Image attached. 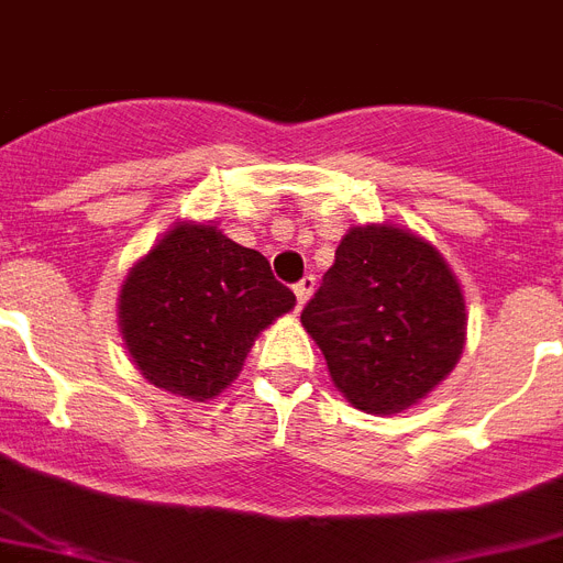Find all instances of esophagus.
<instances>
[{"mask_svg": "<svg viewBox=\"0 0 563 563\" xmlns=\"http://www.w3.org/2000/svg\"><path fill=\"white\" fill-rule=\"evenodd\" d=\"M313 287H316V278L313 276L299 278V282L292 285V292H296V301H299V308H301V305H305V301L310 299V292H313Z\"/></svg>", "mask_w": 563, "mask_h": 563, "instance_id": "obj_1", "label": "esophagus"}]
</instances>
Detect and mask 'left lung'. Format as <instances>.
<instances>
[{"instance_id":"1","label":"left lung","mask_w":563,"mask_h":563,"mask_svg":"<svg viewBox=\"0 0 563 563\" xmlns=\"http://www.w3.org/2000/svg\"><path fill=\"white\" fill-rule=\"evenodd\" d=\"M301 324L339 391L362 411L394 415L457 365L466 301L431 244L397 227H354Z\"/></svg>"}]
</instances>
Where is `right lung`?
I'll return each mask as SVG.
<instances>
[{
	"mask_svg": "<svg viewBox=\"0 0 563 563\" xmlns=\"http://www.w3.org/2000/svg\"><path fill=\"white\" fill-rule=\"evenodd\" d=\"M296 305L258 250L178 224L120 290V333L148 383L209 399L239 376L258 331Z\"/></svg>",
	"mask_w": 563,
	"mask_h": 563,
	"instance_id": "add662e5",
	"label": "right lung"
}]
</instances>
